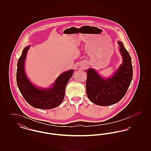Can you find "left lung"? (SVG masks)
I'll use <instances>...</instances> for the list:
<instances>
[{
  "label": "left lung",
  "mask_w": 151,
  "mask_h": 151,
  "mask_svg": "<svg viewBox=\"0 0 151 151\" xmlns=\"http://www.w3.org/2000/svg\"><path fill=\"white\" fill-rule=\"evenodd\" d=\"M118 43L123 63L111 78L104 79L93 69L86 71V94L89 99L96 105L109 106L119 102L126 93L132 79L131 57L123 43L121 41Z\"/></svg>",
  "instance_id": "left-lung-1"
}]
</instances>
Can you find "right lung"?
Wrapping results in <instances>:
<instances>
[{"mask_svg": "<svg viewBox=\"0 0 151 151\" xmlns=\"http://www.w3.org/2000/svg\"><path fill=\"white\" fill-rule=\"evenodd\" d=\"M30 46L25 47L17 62L16 81L22 96L30 105L40 109H51L58 106L63 100L66 85L73 75V70L62 73L54 86L49 89H40L29 81L24 70V62Z\"/></svg>", "mask_w": 151, "mask_h": 151, "instance_id": "1", "label": "right lung"}]
</instances>
